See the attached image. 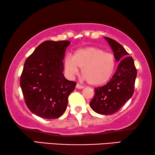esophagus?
I'll return each instance as SVG.
<instances>
[{"label": "esophagus", "mask_w": 155, "mask_h": 155, "mask_svg": "<svg viewBox=\"0 0 155 155\" xmlns=\"http://www.w3.org/2000/svg\"><path fill=\"white\" fill-rule=\"evenodd\" d=\"M76 88L77 89H80V90H81V89H83L84 88V86L83 85H81V84H76Z\"/></svg>", "instance_id": "esophagus-1"}]
</instances>
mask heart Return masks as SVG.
Listing matches in <instances>:
<instances>
[{"mask_svg":"<svg viewBox=\"0 0 155 155\" xmlns=\"http://www.w3.org/2000/svg\"><path fill=\"white\" fill-rule=\"evenodd\" d=\"M115 66L114 55L96 47L80 48L74 53L73 57L67 56L64 60V69L68 78H74L80 68L84 79L92 85L107 82L113 75Z\"/></svg>","mask_w":155,"mask_h":155,"instance_id":"1","label":"heart"}]
</instances>
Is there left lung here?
I'll use <instances>...</instances> for the list:
<instances>
[{
	"label": "left lung",
	"instance_id": "left-lung-1",
	"mask_svg": "<svg viewBox=\"0 0 155 155\" xmlns=\"http://www.w3.org/2000/svg\"><path fill=\"white\" fill-rule=\"evenodd\" d=\"M104 38L119 64L109 82L94 89V97L90 105L97 114L110 115L117 112L133 96L137 70L133 58L128 56V53L119 43L111 38Z\"/></svg>",
	"mask_w": 155,
	"mask_h": 155
}]
</instances>
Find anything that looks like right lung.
<instances>
[{"mask_svg":"<svg viewBox=\"0 0 155 155\" xmlns=\"http://www.w3.org/2000/svg\"><path fill=\"white\" fill-rule=\"evenodd\" d=\"M68 41H46L25 61L20 87L28 109L46 119L59 118L66 109L68 99L76 82L63 74V60Z\"/></svg>","mask_w":155,"mask_h":155,"instance_id":"obj_1","label":"right lung"}]
</instances>
